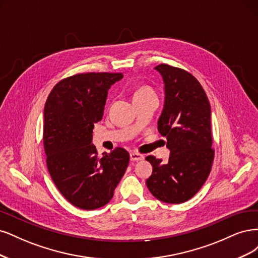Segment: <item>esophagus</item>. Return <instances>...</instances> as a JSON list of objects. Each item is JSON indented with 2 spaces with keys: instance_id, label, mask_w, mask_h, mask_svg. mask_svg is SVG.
<instances>
[{
  "instance_id": "34e87169",
  "label": "esophagus",
  "mask_w": 258,
  "mask_h": 258,
  "mask_svg": "<svg viewBox=\"0 0 258 258\" xmlns=\"http://www.w3.org/2000/svg\"><path fill=\"white\" fill-rule=\"evenodd\" d=\"M130 156H131V161H133V162H138V161L144 160V155L140 153H137V152H131Z\"/></svg>"
}]
</instances>
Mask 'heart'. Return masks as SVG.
I'll return each mask as SVG.
<instances>
[{"instance_id":"1","label":"heart","mask_w":258,"mask_h":258,"mask_svg":"<svg viewBox=\"0 0 258 258\" xmlns=\"http://www.w3.org/2000/svg\"><path fill=\"white\" fill-rule=\"evenodd\" d=\"M152 91L149 89V88H146V87H143V88H139L136 92L134 93V97H137V96H143V95H146V94H151Z\"/></svg>"}]
</instances>
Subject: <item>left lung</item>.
Instances as JSON below:
<instances>
[{
    "instance_id": "left-lung-1",
    "label": "left lung",
    "mask_w": 258,
    "mask_h": 258,
    "mask_svg": "<svg viewBox=\"0 0 258 258\" xmlns=\"http://www.w3.org/2000/svg\"><path fill=\"white\" fill-rule=\"evenodd\" d=\"M165 85V103L157 122L170 150L166 164L146 157L153 170L146 184L161 202L182 204L202 188L214 159L211 107L205 90L188 72L168 64L157 65Z\"/></svg>"
}]
</instances>
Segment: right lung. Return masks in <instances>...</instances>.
<instances>
[{"label": "right lung", "mask_w": 258, "mask_h": 258, "mask_svg": "<svg viewBox=\"0 0 258 258\" xmlns=\"http://www.w3.org/2000/svg\"><path fill=\"white\" fill-rule=\"evenodd\" d=\"M122 77V73L74 75L57 82L45 104L47 168L60 193L79 209L94 210L109 203L128 166L125 149L99 157L92 145L108 90Z\"/></svg>", "instance_id": "obj_1"}]
</instances>
